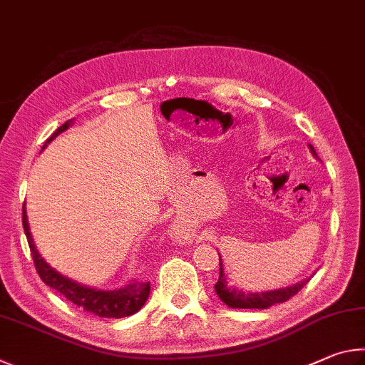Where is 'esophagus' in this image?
Returning <instances> with one entry per match:
<instances>
[{"instance_id": "34e87169", "label": "esophagus", "mask_w": 365, "mask_h": 365, "mask_svg": "<svg viewBox=\"0 0 365 365\" xmlns=\"http://www.w3.org/2000/svg\"><path fill=\"white\" fill-rule=\"evenodd\" d=\"M176 231H179V229H176ZM176 234H178V232H176Z\"/></svg>"}]
</instances>
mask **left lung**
Returning a JSON list of instances; mask_svg holds the SVG:
<instances>
[{"label":"left lung","instance_id":"8db88e82","mask_svg":"<svg viewBox=\"0 0 365 365\" xmlns=\"http://www.w3.org/2000/svg\"><path fill=\"white\" fill-rule=\"evenodd\" d=\"M309 150L312 152V155H316L314 147L309 144ZM220 255V253H218ZM308 279L302 280V282L293 284L290 287H285V289H277V290H269V292H250L247 293L244 290L234 289V287L227 285V279L225 276V267H222V259L220 257V279L218 282L215 284V292L216 295L220 297V299L225 304H227L229 308L234 309H266L269 306L276 304V303H284L287 299H290L293 295L303 289V287L308 284Z\"/></svg>","mask_w":365,"mask_h":365}]
</instances>
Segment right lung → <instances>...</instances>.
Instances as JSON below:
<instances>
[{
    "mask_svg": "<svg viewBox=\"0 0 365 365\" xmlns=\"http://www.w3.org/2000/svg\"><path fill=\"white\" fill-rule=\"evenodd\" d=\"M70 125H72V120L66 121L62 126L57 128V130L53 133V136L44 143L43 149L56 136H59L61 133L68 130ZM22 225H24L25 235H27V242H29L31 257H34V261H35L38 276L41 277L43 282L48 287L59 292L62 297H66L68 302H72L73 304L78 306V308L85 309L88 312H93V314L99 317L121 319V317L133 316L134 312H138L147 302V298H149V293H150L149 282H136V280H133V282L120 287V289L101 290V289H93V287L78 284L76 280L62 276L61 272H57L54 267H51L46 261H44L40 252H38V248L35 247L34 237H31V232H30L27 212H25V203L22 208Z\"/></svg>",
    "mask_w": 365,
    "mask_h": 365,
    "instance_id": "obj_1",
    "label": "right lung"
}]
</instances>
